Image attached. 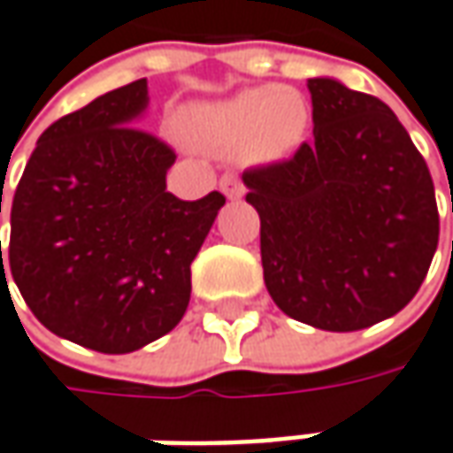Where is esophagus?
I'll return each mask as SVG.
<instances>
[{
  "label": "esophagus",
  "mask_w": 453,
  "mask_h": 453,
  "mask_svg": "<svg viewBox=\"0 0 453 453\" xmlns=\"http://www.w3.org/2000/svg\"><path fill=\"white\" fill-rule=\"evenodd\" d=\"M220 192L226 195L227 200H241L243 197V181L241 176L233 172H226L220 176Z\"/></svg>",
  "instance_id": "34e87169"
}]
</instances>
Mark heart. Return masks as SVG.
<instances>
[{"label": "heart", "mask_w": 453, "mask_h": 453, "mask_svg": "<svg viewBox=\"0 0 453 453\" xmlns=\"http://www.w3.org/2000/svg\"><path fill=\"white\" fill-rule=\"evenodd\" d=\"M310 102L292 87H253L226 102L197 107L187 118V135L212 153H243L272 164L287 158L305 141Z\"/></svg>", "instance_id": "heart-1"}]
</instances>
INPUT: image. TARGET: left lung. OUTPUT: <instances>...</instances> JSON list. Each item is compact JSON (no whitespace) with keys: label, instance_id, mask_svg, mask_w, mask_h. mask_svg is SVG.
<instances>
[{"label":"left lung","instance_id":"8db88e82","mask_svg":"<svg viewBox=\"0 0 453 453\" xmlns=\"http://www.w3.org/2000/svg\"><path fill=\"white\" fill-rule=\"evenodd\" d=\"M312 143L243 172L261 218L264 281L281 312L349 333L415 297L439 246L426 158L382 99L307 79Z\"/></svg>","mask_w":453,"mask_h":453}]
</instances>
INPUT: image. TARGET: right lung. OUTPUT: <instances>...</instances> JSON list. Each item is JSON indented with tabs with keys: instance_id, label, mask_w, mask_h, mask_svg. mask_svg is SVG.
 <instances>
[{
	"instance_id": "1",
	"label": "right lung",
	"mask_w": 453,
	"mask_h": 453,
	"mask_svg": "<svg viewBox=\"0 0 453 453\" xmlns=\"http://www.w3.org/2000/svg\"><path fill=\"white\" fill-rule=\"evenodd\" d=\"M146 104L138 79L53 122L14 189L7 264L0 243L2 280L7 266L33 315L99 354L138 351L181 320L226 204L166 192L176 153L135 125Z\"/></svg>"
}]
</instances>
